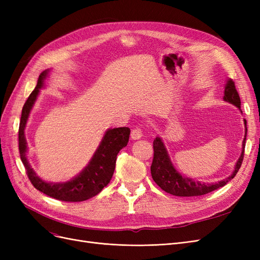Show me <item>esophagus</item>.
<instances>
[{
    "label": "esophagus",
    "mask_w": 260,
    "mask_h": 260,
    "mask_svg": "<svg viewBox=\"0 0 260 260\" xmlns=\"http://www.w3.org/2000/svg\"><path fill=\"white\" fill-rule=\"evenodd\" d=\"M142 136H143V132L141 128H136L131 131V138L133 140H139L142 138Z\"/></svg>",
    "instance_id": "34e87169"
}]
</instances>
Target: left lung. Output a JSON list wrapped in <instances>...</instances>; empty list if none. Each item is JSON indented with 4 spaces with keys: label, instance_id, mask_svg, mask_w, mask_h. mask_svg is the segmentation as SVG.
I'll return each mask as SVG.
<instances>
[{
    "label": "left lung",
    "instance_id": "left-lung-1",
    "mask_svg": "<svg viewBox=\"0 0 260 260\" xmlns=\"http://www.w3.org/2000/svg\"><path fill=\"white\" fill-rule=\"evenodd\" d=\"M223 100L235 105L241 111V100L239 92L235 89L234 81H232L231 79L228 80L225 83ZM244 123H245V138L243 140V151L231 176L225 178L224 180L219 181L217 183H201L200 181H194L191 178L183 177L182 175L179 174L174 167V165L170 161L167 149L165 147L161 139L156 138L153 142L154 157L151 166V174L153 180L165 192L176 196H186V198H190V196H201L215 191L217 188L222 187L237 176L239 169L241 168L244 158V147H245L247 131L246 120H244Z\"/></svg>",
    "mask_w": 260,
    "mask_h": 260
}]
</instances>
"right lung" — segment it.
Segmentation results:
<instances>
[{
	"label": "right lung",
	"instance_id": "1",
	"mask_svg": "<svg viewBox=\"0 0 260 260\" xmlns=\"http://www.w3.org/2000/svg\"><path fill=\"white\" fill-rule=\"evenodd\" d=\"M48 73L49 70H44L39 76L37 86L31 92L22 107L18 130L20 159L26 168L30 182L37 190L50 196V198L62 202L86 201L98 195L109 183L114 175L117 155L122 147L127 146L128 144L130 129L127 127L108 129L88 166L80 172V175H78L73 180L60 183L45 182L36 175V172L28 162L26 156L27 141L25 138V128L31 108L34 107L40 89L43 88V82L48 76Z\"/></svg>",
	"mask_w": 260,
	"mask_h": 260
}]
</instances>
